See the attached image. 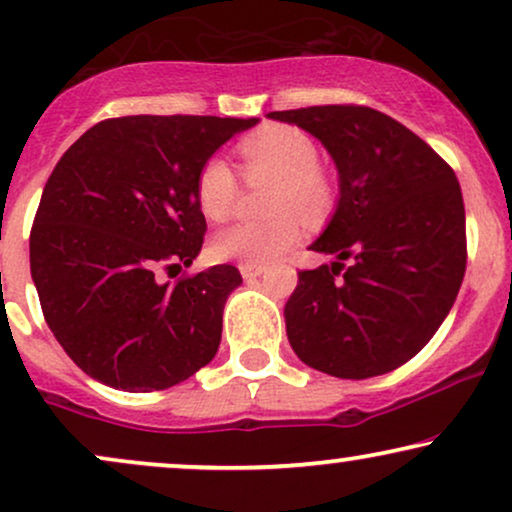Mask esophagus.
Returning <instances> with one entry per match:
<instances>
[{
  "mask_svg": "<svg viewBox=\"0 0 512 512\" xmlns=\"http://www.w3.org/2000/svg\"><path fill=\"white\" fill-rule=\"evenodd\" d=\"M241 276L245 278V281H250V278H257V276H262L264 274V264H241Z\"/></svg>",
  "mask_w": 512,
  "mask_h": 512,
  "instance_id": "1",
  "label": "esophagus"
}]
</instances>
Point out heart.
Listing matches in <instances>:
<instances>
[{
	"label": "heart",
	"mask_w": 512,
	"mask_h": 512,
	"mask_svg": "<svg viewBox=\"0 0 512 512\" xmlns=\"http://www.w3.org/2000/svg\"><path fill=\"white\" fill-rule=\"evenodd\" d=\"M250 179H274L267 222H238L219 231L212 252L219 260L241 264H267L300 241L297 212L307 222L319 219L331 205V181L319 170V148L314 139L295 127H267L252 134L238 148ZM198 208L212 222L234 215L238 177L222 155L200 165L196 177Z\"/></svg>",
	"instance_id": "1"
}]
</instances>
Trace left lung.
Here are the masks:
<instances>
[{"label": "left lung", "mask_w": 512, "mask_h": 512, "mask_svg": "<svg viewBox=\"0 0 512 512\" xmlns=\"http://www.w3.org/2000/svg\"><path fill=\"white\" fill-rule=\"evenodd\" d=\"M267 118L319 139L340 198L286 302L293 352L316 371L364 380L416 357L454 307L465 274V208L454 170L390 115L312 106ZM345 259L353 264L343 272ZM343 276H339V271Z\"/></svg>", "instance_id": "obj_1"}]
</instances>
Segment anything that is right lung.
Wrapping results in <instances>:
<instances>
[{
    "instance_id": "right-lung-1",
    "label": "right lung",
    "mask_w": 512,
    "mask_h": 512,
    "mask_svg": "<svg viewBox=\"0 0 512 512\" xmlns=\"http://www.w3.org/2000/svg\"><path fill=\"white\" fill-rule=\"evenodd\" d=\"M257 122L127 115L87 129L56 163L30 231V274L58 345L94 380L167 390L217 354L238 269L177 283L155 271L196 260L208 229L200 165Z\"/></svg>"
}]
</instances>
